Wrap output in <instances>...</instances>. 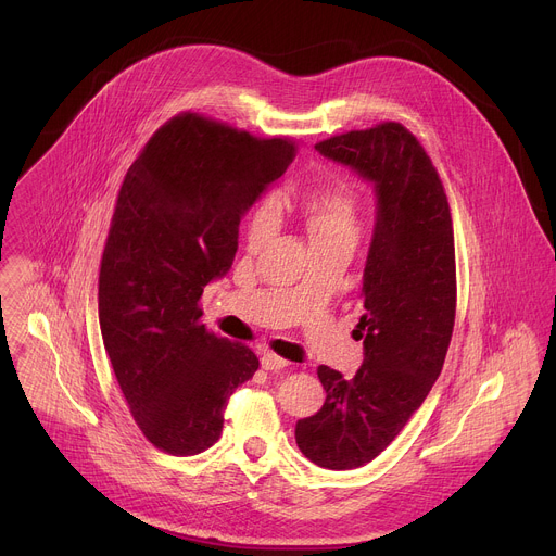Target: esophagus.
I'll use <instances>...</instances> for the list:
<instances>
[{
    "label": "esophagus",
    "instance_id": "1",
    "mask_svg": "<svg viewBox=\"0 0 556 556\" xmlns=\"http://www.w3.org/2000/svg\"><path fill=\"white\" fill-rule=\"evenodd\" d=\"M290 363L286 361V358H281V356H277V354H273V352H266L264 356H262V367L266 369V371H279V369H283V367H288Z\"/></svg>",
    "mask_w": 556,
    "mask_h": 556
}]
</instances>
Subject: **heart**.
<instances>
[{
  "mask_svg": "<svg viewBox=\"0 0 556 556\" xmlns=\"http://www.w3.org/2000/svg\"><path fill=\"white\" fill-rule=\"evenodd\" d=\"M305 213L314 244L319 242H352L363 232L361 204L345 187H324L305 198ZM279 228V206L273 198L264 200L251 215L247 237L251 247L266 244Z\"/></svg>",
  "mask_w": 556,
  "mask_h": 556,
  "instance_id": "heart-1",
  "label": "heart"
}]
</instances>
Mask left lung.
<instances>
[{
    "label": "left lung",
    "instance_id": "obj_1",
    "mask_svg": "<svg viewBox=\"0 0 556 556\" xmlns=\"http://www.w3.org/2000/svg\"><path fill=\"white\" fill-rule=\"evenodd\" d=\"M374 182L378 211L354 339V378L321 365L324 407L296 422L301 453L324 468L365 466L403 431L438 380L455 324V244L442 180L401 123L354 129L314 144Z\"/></svg>",
    "mask_w": 556,
    "mask_h": 556
}]
</instances>
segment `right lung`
Returning a JSON list of instances; mask_svg holds the SVG:
<instances>
[{"label": "right lung", "mask_w": 556, "mask_h": 556, "mask_svg": "<svg viewBox=\"0 0 556 556\" xmlns=\"http://www.w3.org/2000/svg\"><path fill=\"white\" fill-rule=\"evenodd\" d=\"M290 138H257L182 112L125 174L99 273V321L142 435L165 453L213 446L255 352L206 330L200 296L228 273L242 215L292 163Z\"/></svg>", "instance_id": "add662e5"}]
</instances>
